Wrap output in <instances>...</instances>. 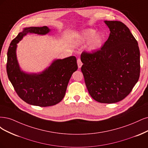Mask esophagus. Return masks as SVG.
<instances>
[{
	"label": "esophagus",
	"mask_w": 148,
	"mask_h": 148,
	"mask_svg": "<svg viewBox=\"0 0 148 148\" xmlns=\"http://www.w3.org/2000/svg\"><path fill=\"white\" fill-rule=\"evenodd\" d=\"M77 62L78 68H81V66H82V61H81L80 59H79H79L77 60Z\"/></svg>",
	"instance_id": "1"
}]
</instances>
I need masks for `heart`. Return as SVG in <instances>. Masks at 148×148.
Returning a JSON list of instances; mask_svg holds the SVG:
<instances>
[{"instance_id": "1", "label": "heart", "mask_w": 148, "mask_h": 148, "mask_svg": "<svg viewBox=\"0 0 148 148\" xmlns=\"http://www.w3.org/2000/svg\"><path fill=\"white\" fill-rule=\"evenodd\" d=\"M80 39L82 42L90 40L88 50L92 51L101 46L103 41V36L101 33H96V31L95 29H88L82 32Z\"/></svg>"}]
</instances>
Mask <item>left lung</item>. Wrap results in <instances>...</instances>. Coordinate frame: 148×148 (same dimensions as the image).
<instances>
[{
  "instance_id": "1",
  "label": "left lung",
  "mask_w": 148,
  "mask_h": 148,
  "mask_svg": "<svg viewBox=\"0 0 148 148\" xmlns=\"http://www.w3.org/2000/svg\"><path fill=\"white\" fill-rule=\"evenodd\" d=\"M110 34L100 50L84 51L80 60L85 85L95 101L114 103L129 94L140 74V52L130 29L118 21H104Z\"/></svg>"
}]
</instances>
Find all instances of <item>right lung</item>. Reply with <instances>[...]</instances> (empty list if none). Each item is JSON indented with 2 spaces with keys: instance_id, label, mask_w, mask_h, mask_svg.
I'll return each mask as SVG.
<instances>
[{
  "instance_id": "right-lung-1",
  "label": "right lung",
  "mask_w": 148,
  "mask_h": 148,
  "mask_svg": "<svg viewBox=\"0 0 148 148\" xmlns=\"http://www.w3.org/2000/svg\"><path fill=\"white\" fill-rule=\"evenodd\" d=\"M47 26L26 27L10 43L7 52V73L15 92L24 101L40 107L53 106L64 98L71 75L77 71L74 56L55 60L49 68L38 74H28L21 70L16 58L17 44L28 33L45 35Z\"/></svg>"
}]
</instances>
